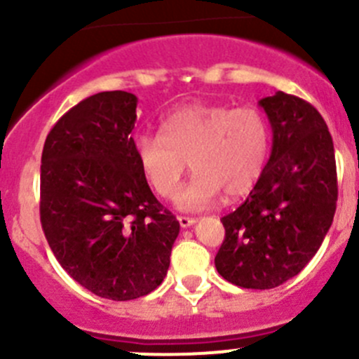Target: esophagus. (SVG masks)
<instances>
[{"mask_svg": "<svg viewBox=\"0 0 359 359\" xmlns=\"http://www.w3.org/2000/svg\"><path fill=\"white\" fill-rule=\"evenodd\" d=\"M179 224H180V227H184V229H186V227H191L193 224H196V219H194V217L180 215L179 217Z\"/></svg>", "mask_w": 359, "mask_h": 359, "instance_id": "esophagus-1", "label": "esophagus"}]
</instances>
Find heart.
I'll return each mask as SVG.
<instances>
[{
	"mask_svg": "<svg viewBox=\"0 0 359 359\" xmlns=\"http://www.w3.org/2000/svg\"><path fill=\"white\" fill-rule=\"evenodd\" d=\"M269 153V119L255 107H180L163 119L159 135L135 142L140 172L161 198L177 193L189 159L194 175L177 196L186 212L215 205L222 191L245 196L262 177Z\"/></svg>",
	"mask_w": 359,
	"mask_h": 359,
	"instance_id": "b5f03b06",
	"label": "heart"
}]
</instances>
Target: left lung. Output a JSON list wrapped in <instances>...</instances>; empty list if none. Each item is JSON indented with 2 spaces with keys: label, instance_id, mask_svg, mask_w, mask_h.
Masks as SVG:
<instances>
[{
  "label": "left lung",
  "instance_id": "left-lung-1",
  "mask_svg": "<svg viewBox=\"0 0 359 359\" xmlns=\"http://www.w3.org/2000/svg\"><path fill=\"white\" fill-rule=\"evenodd\" d=\"M259 106L273 130L262 177L233 213L215 267L229 283L267 290L297 276L334 222L337 170L332 135L306 100L276 92Z\"/></svg>",
  "mask_w": 359,
  "mask_h": 359
}]
</instances>
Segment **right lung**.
<instances>
[{
    "instance_id": "right-lung-1",
    "label": "right lung",
    "mask_w": 359,
    "mask_h": 359,
    "mask_svg": "<svg viewBox=\"0 0 359 359\" xmlns=\"http://www.w3.org/2000/svg\"><path fill=\"white\" fill-rule=\"evenodd\" d=\"M137 102L121 90L81 100L50 130L41 154L46 241L72 280L109 300L158 288L180 231L137 163Z\"/></svg>"
}]
</instances>
